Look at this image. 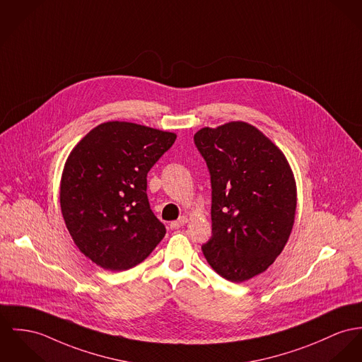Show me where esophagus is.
<instances>
[{"instance_id":"obj_1","label":"esophagus","mask_w":362,"mask_h":362,"mask_svg":"<svg viewBox=\"0 0 362 362\" xmlns=\"http://www.w3.org/2000/svg\"><path fill=\"white\" fill-rule=\"evenodd\" d=\"M187 218L186 216H182V218H179L177 221H175V222H170V227L172 228H179V227H182V226H185L186 223H187Z\"/></svg>"}]
</instances>
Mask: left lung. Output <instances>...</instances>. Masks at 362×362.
I'll return each instance as SVG.
<instances>
[{
	"label": "left lung",
	"mask_w": 362,
	"mask_h": 362,
	"mask_svg": "<svg viewBox=\"0 0 362 362\" xmlns=\"http://www.w3.org/2000/svg\"><path fill=\"white\" fill-rule=\"evenodd\" d=\"M194 143L212 185V237L204 256L223 279L248 281L288 243L298 204L293 172L279 147L244 121L205 127Z\"/></svg>",
	"instance_id": "8db88e82"
}]
</instances>
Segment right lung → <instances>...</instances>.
Instances as JSON below:
<instances>
[{"instance_id":"add662e5","label":"right lung","mask_w":362,"mask_h":362,"mask_svg":"<svg viewBox=\"0 0 362 362\" xmlns=\"http://www.w3.org/2000/svg\"><path fill=\"white\" fill-rule=\"evenodd\" d=\"M176 134L125 121L95 127L69 154L60 179L66 227L88 259L105 270L143 262L167 230L147 199V173Z\"/></svg>"}]
</instances>
